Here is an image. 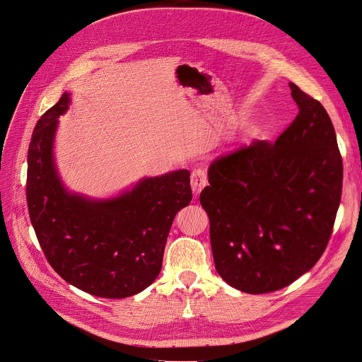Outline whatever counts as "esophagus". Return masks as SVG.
<instances>
[{
    "instance_id": "esophagus-1",
    "label": "esophagus",
    "mask_w": 362,
    "mask_h": 362,
    "mask_svg": "<svg viewBox=\"0 0 362 362\" xmlns=\"http://www.w3.org/2000/svg\"><path fill=\"white\" fill-rule=\"evenodd\" d=\"M190 185H192V190H193V194L198 196L202 189L208 185V175L204 169H194L192 172V176H190Z\"/></svg>"
}]
</instances>
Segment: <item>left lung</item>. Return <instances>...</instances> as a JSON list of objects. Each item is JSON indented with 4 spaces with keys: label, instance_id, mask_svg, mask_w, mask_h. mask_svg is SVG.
I'll return each instance as SVG.
<instances>
[{
    "label": "left lung",
    "instance_id": "8db88e82",
    "mask_svg": "<svg viewBox=\"0 0 362 362\" xmlns=\"http://www.w3.org/2000/svg\"><path fill=\"white\" fill-rule=\"evenodd\" d=\"M299 114L274 144L252 141L218 157L201 205L215 269L250 294L308 273L329 243L342 194V157L322 104L290 83Z\"/></svg>",
    "mask_w": 362,
    "mask_h": 362
}]
</instances>
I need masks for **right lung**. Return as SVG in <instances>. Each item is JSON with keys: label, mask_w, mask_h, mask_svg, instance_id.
I'll return each mask as SVG.
<instances>
[{"label": "right lung", "mask_w": 362, "mask_h": 362, "mask_svg": "<svg viewBox=\"0 0 362 362\" xmlns=\"http://www.w3.org/2000/svg\"><path fill=\"white\" fill-rule=\"evenodd\" d=\"M68 105L69 93H63L33 131L25 187L30 221L63 280L98 298H129L161 270L173 219L192 201L190 173L147 177L107 201L68 193L53 161L57 118Z\"/></svg>", "instance_id": "add662e5"}]
</instances>
